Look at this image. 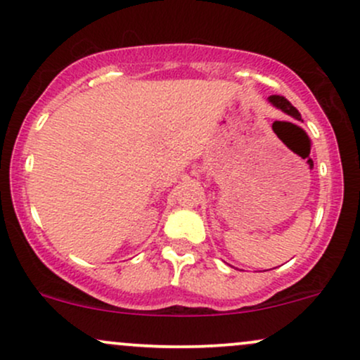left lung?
Instances as JSON below:
<instances>
[{
  "instance_id": "1",
  "label": "left lung",
  "mask_w": 360,
  "mask_h": 360,
  "mask_svg": "<svg viewBox=\"0 0 360 360\" xmlns=\"http://www.w3.org/2000/svg\"><path fill=\"white\" fill-rule=\"evenodd\" d=\"M269 103H271L272 106H276V108H278V110L284 111V113L289 115V117H292V118H296V120H301L300 111L296 110L295 106H292L291 103H289L284 96H279V94H272V96H269Z\"/></svg>"
}]
</instances>
